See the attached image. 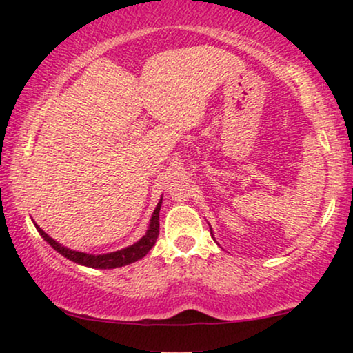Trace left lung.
Masks as SVG:
<instances>
[{"instance_id":"1","label":"left lung","mask_w":353,"mask_h":353,"mask_svg":"<svg viewBox=\"0 0 353 353\" xmlns=\"http://www.w3.org/2000/svg\"><path fill=\"white\" fill-rule=\"evenodd\" d=\"M210 231H212V228H210ZM212 238H214V234H212Z\"/></svg>"}]
</instances>
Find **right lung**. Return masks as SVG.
I'll return each instance as SVG.
<instances>
[{
  "mask_svg": "<svg viewBox=\"0 0 353 353\" xmlns=\"http://www.w3.org/2000/svg\"><path fill=\"white\" fill-rule=\"evenodd\" d=\"M161 205H162V197L159 199L156 209L152 212L151 220H149V226L146 230V234L143 236L141 239H138L137 243L128 245V248H123L120 250H115V252H108V254H86V252H79V250L69 249L65 245H62L50 238L45 231H43L40 226H38L35 221V228L38 230V233L41 234V238L46 241L48 244L51 245L56 252H59L61 255H64L65 259L72 260V262L83 265V267H90V268H101V270H109V268H119V267H125V265H130L137 260L143 259L149 250L152 249V245L156 244L157 236H159V212H161Z\"/></svg>",
  "mask_w": 353,
  "mask_h": 353,
  "instance_id": "obj_1",
  "label": "right lung"
}]
</instances>
